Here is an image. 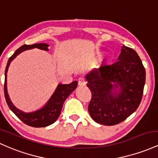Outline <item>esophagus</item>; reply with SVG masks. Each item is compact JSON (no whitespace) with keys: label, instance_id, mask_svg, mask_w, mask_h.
I'll return each mask as SVG.
<instances>
[{"label":"esophagus","instance_id":"esophagus-1","mask_svg":"<svg viewBox=\"0 0 158 158\" xmlns=\"http://www.w3.org/2000/svg\"><path fill=\"white\" fill-rule=\"evenodd\" d=\"M78 84L80 86H85L86 85V81L83 77H80L78 79Z\"/></svg>","mask_w":158,"mask_h":158}]
</instances>
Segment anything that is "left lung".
<instances>
[{"mask_svg": "<svg viewBox=\"0 0 158 158\" xmlns=\"http://www.w3.org/2000/svg\"><path fill=\"white\" fill-rule=\"evenodd\" d=\"M117 61L103 60L85 76L92 99L88 107L97 123L114 125L124 121L139 107L146 82V70L137 53L123 45Z\"/></svg>", "mask_w": 158, "mask_h": 158, "instance_id": "8db88e82", "label": "left lung"}]
</instances>
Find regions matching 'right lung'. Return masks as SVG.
<instances>
[{
    "label": "right lung",
    "instance_id": "right-lung-1",
    "mask_svg": "<svg viewBox=\"0 0 158 158\" xmlns=\"http://www.w3.org/2000/svg\"><path fill=\"white\" fill-rule=\"evenodd\" d=\"M48 46L49 45L46 43L22 45V47L17 49L11 57L9 59L6 69H5L4 94L6 103H7L10 109L15 113V116L19 119L22 120L26 125L31 127H46L55 122L56 120L60 116L62 108H63V103H64L65 99L69 96L77 86V81H73L69 84H59L56 86L55 91L54 92V93L52 94L51 98L48 99V101L45 105L41 107L40 109L36 110L35 111H32V112L27 113L21 110L12 104L7 92V72L11 62L23 51L33 48H38L40 50L48 51Z\"/></svg>",
    "mask_w": 158,
    "mask_h": 158
}]
</instances>
